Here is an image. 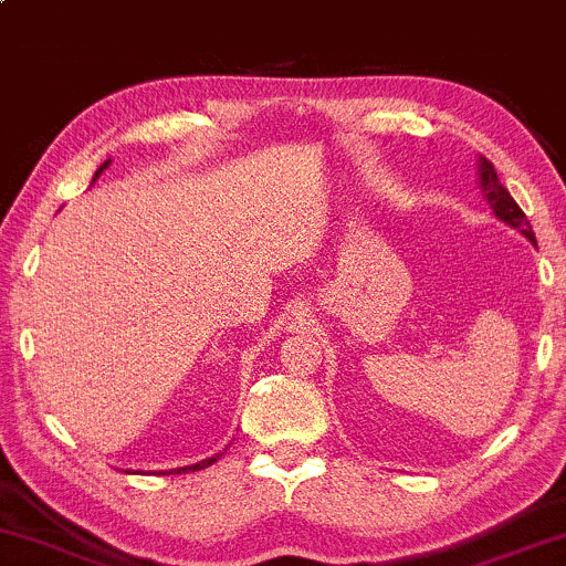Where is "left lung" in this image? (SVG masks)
Segmentation results:
<instances>
[{"label": "left lung", "mask_w": 566, "mask_h": 566, "mask_svg": "<svg viewBox=\"0 0 566 566\" xmlns=\"http://www.w3.org/2000/svg\"><path fill=\"white\" fill-rule=\"evenodd\" d=\"M479 186H482V193L484 199L490 201L492 212H495V218L503 220V223H509L511 229L522 231L524 237L530 239L532 244H535V231H532L527 216L522 212V207L513 201V197L509 193V188L500 184L497 172H495V165H492L486 157H479Z\"/></svg>", "instance_id": "obj_1"}]
</instances>
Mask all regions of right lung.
Returning <instances> with one entry per match:
<instances>
[{"label": "right lung", "mask_w": 566, "mask_h": 566, "mask_svg": "<svg viewBox=\"0 0 566 566\" xmlns=\"http://www.w3.org/2000/svg\"><path fill=\"white\" fill-rule=\"evenodd\" d=\"M112 165V159H106L103 161L101 167H97V172H95V178L97 175H101L103 170H106V167ZM93 178V180H95ZM218 458H220V452L218 454H212V458H207V460H199V463H193V465H184V469H172V471H159V473H188V471H201V469H207V465H212V463H218ZM125 473H129V471H125Z\"/></svg>", "instance_id": "1"}]
</instances>
